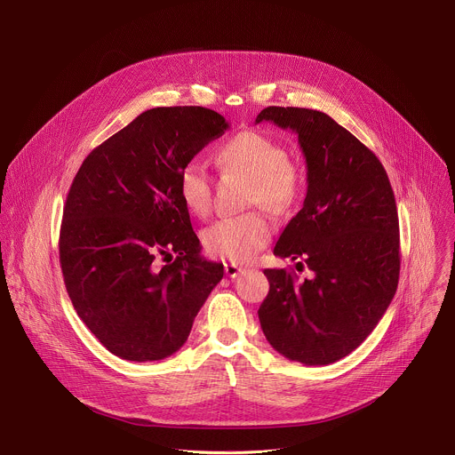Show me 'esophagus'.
<instances>
[{
    "instance_id": "obj_1",
    "label": "esophagus",
    "mask_w": 455,
    "mask_h": 455,
    "mask_svg": "<svg viewBox=\"0 0 455 455\" xmlns=\"http://www.w3.org/2000/svg\"><path fill=\"white\" fill-rule=\"evenodd\" d=\"M244 270L241 268V267H237V265H232V263H227L225 265V274H227V277H230V279H235L239 274H243Z\"/></svg>"
}]
</instances>
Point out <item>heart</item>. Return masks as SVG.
I'll return each instance as SVG.
<instances>
[{"label": "heart", "instance_id": "1", "mask_svg": "<svg viewBox=\"0 0 455 455\" xmlns=\"http://www.w3.org/2000/svg\"><path fill=\"white\" fill-rule=\"evenodd\" d=\"M216 165L223 174L248 178L244 207L261 205L275 214L290 211L302 190V172L288 158L284 146L259 132H241L216 151ZM178 194L185 209L205 218L212 209V183L205 165L187 162L178 174ZM274 235V225L261 211L225 218L204 232L207 251L232 265H244L261 251Z\"/></svg>", "mask_w": 455, "mask_h": 455}]
</instances>
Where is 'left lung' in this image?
I'll use <instances>...</instances> for the list:
<instances>
[{"mask_svg":"<svg viewBox=\"0 0 455 455\" xmlns=\"http://www.w3.org/2000/svg\"><path fill=\"white\" fill-rule=\"evenodd\" d=\"M274 122L299 135L307 167L302 209L274 253L300 259L299 272L265 270L270 291L259 320L283 356L328 365L355 351L391 304L400 279V223L395 192L376 158L330 115L270 106L255 124Z\"/></svg>","mask_w":455,"mask_h":455,"instance_id":"1","label":"left lung"}]
</instances>
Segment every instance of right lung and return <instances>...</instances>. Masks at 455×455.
Returning <instances> with one entry per match:
<instances>
[{
    "instance_id": "1",
    "label": "right lung",
    "mask_w": 455,
    "mask_h": 455,
    "mask_svg": "<svg viewBox=\"0 0 455 455\" xmlns=\"http://www.w3.org/2000/svg\"><path fill=\"white\" fill-rule=\"evenodd\" d=\"M227 129L202 106L153 108L95 148L74 178L60 270L77 315L118 358L176 353L223 279V265L200 255L178 174Z\"/></svg>"
}]
</instances>
